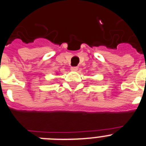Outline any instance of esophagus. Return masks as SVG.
I'll return each mask as SVG.
<instances>
[{"label":"esophagus","mask_w":146,"mask_h":146,"mask_svg":"<svg viewBox=\"0 0 146 146\" xmlns=\"http://www.w3.org/2000/svg\"><path fill=\"white\" fill-rule=\"evenodd\" d=\"M71 70L73 71V72H77V71L78 70V67H77V66L71 67Z\"/></svg>","instance_id":"esophagus-1"}]
</instances>
